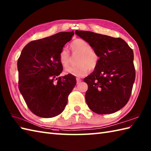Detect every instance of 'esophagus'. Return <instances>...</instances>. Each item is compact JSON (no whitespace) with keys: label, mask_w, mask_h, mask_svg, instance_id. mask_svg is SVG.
<instances>
[{"label":"esophagus","mask_w":151,"mask_h":151,"mask_svg":"<svg viewBox=\"0 0 151 151\" xmlns=\"http://www.w3.org/2000/svg\"><path fill=\"white\" fill-rule=\"evenodd\" d=\"M76 79V82H77V84H78V83H80V82H81L82 81L81 78H78V77H77Z\"/></svg>","instance_id":"34e87169"}]
</instances>
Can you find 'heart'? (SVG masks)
<instances>
[{
  "label": "heart",
  "mask_w": 151,
  "mask_h": 151,
  "mask_svg": "<svg viewBox=\"0 0 151 151\" xmlns=\"http://www.w3.org/2000/svg\"><path fill=\"white\" fill-rule=\"evenodd\" d=\"M73 52L78 53L76 63L78 65L69 67L65 70V73L75 76H83L88 73L89 69L94 70L97 67L99 57L91 49L87 41L82 39L74 40L70 45ZM60 62L63 67L68 66L70 61V54L66 49H63L59 54Z\"/></svg>",
  "instance_id": "obj_1"
}]
</instances>
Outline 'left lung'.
Masks as SVG:
<instances>
[{
    "instance_id": "1",
    "label": "left lung",
    "mask_w": 151,
    "mask_h": 151,
    "mask_svg": "<svg viewBox=\"0 0 151 151\" xmlns=\"http://www.w3.org/2000/svg\"><path fill=\"white\" fill-rule=\"evenodd\" d=\"M99 57L94 71L84 79L88 86L86 101L98 114L121 110L129 101L136 77L132 49L121 38L76 30Z\"/></svg>"
}]
</instances>
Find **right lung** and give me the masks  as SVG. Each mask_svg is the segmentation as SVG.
I'll use <instances>...</instances> for the list:
<instances>
[{
    "label": "right lung",
    "instance_id": "1",
    "mask_svg": "<svg viewBox=\"0 0 151 151\" xmlns=\"http://www.w3.org/2000/svg\"><path fill=\"white\" fill-rule=\"evenodd\" d=\"M73 35V31L61 32L31 41L19 58V91L28 108L37 116L50 118L62 113L76 84L75 76H59L63 70L59 54Z\"/></svg>",
    "mask_w": 151,
    "mask_h": 151
}]
</instances>
